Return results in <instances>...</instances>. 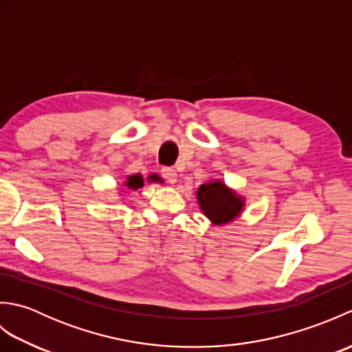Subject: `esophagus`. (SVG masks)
I'll return each instance as SVG.
<instances>
[{"mask_svg": "<svg viewBox=\"0 0 352 352\" xmlns=\"http://www.w3.org/2000/svg\"><path fill=\"white\" fill-rule=\"evenodd\" d=\"M162 175H163V178H164V180H166L168 183H170V184L177 183V170H175V169H172V168H163V169H162Z\"/></svg>", "mask_w": 352, "mask_h": 352, "instance_id": "esophagus-1", "label": "esophagus"}]
</instances>
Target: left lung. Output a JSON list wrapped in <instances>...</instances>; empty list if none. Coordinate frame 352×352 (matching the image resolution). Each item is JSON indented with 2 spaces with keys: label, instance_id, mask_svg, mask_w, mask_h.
<instances>
[{
  "label": "left lung",
  "instance_id": "8db88e82",
  "mask_svg": "<svg viewBox=\"0 0 352 352\" xmlns=\"http://www.w3.org/2000/svg\"><path fill=\"white\" fill-rule=\"evenodd\" d=\"M197 199L201 212L213 226L233 222L245 207V198L221 180L201 184L197 190Z\"/></svg>",
  "mask_w": 352,
  "mask_h": 352
}]
</instances>
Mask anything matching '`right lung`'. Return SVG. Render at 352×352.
<instances>
[{
	"label": "right lung",
	"mask_w": 352,
	"mask_h": 352,
	"mask_svg": "<svg viewBox=\"0 0 352 352\" xmlns=\"http://www.w3.org/2000/svg\"><path fill=\"white\" fill-rule=\"evenodd\" d=\"M146 182L148 183H160V184H163V178L159 177L157 174H151V175H148ZM144 183H145L144 177H142L140 174H134V175L126 177V180L124 182V186L129 190H138L139 188H144Z\"/></svg>",
	"instance_id": "obj_1"
}]
</instances>
